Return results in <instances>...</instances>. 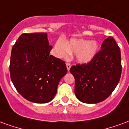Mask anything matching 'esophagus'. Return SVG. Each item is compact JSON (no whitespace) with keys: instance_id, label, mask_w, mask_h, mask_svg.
I'll return each mask as SVG.
<instances>
[{"instance_id":"1","label":"esophagus","mask_w":129,"mask_h":129,"mask_svg":"<svg viewBox=\"0 0 129 129\" xmlns=\"http://www.w3.org/2000/svg\"><path fill=\"white\" fill-rule=\"evenodd\" d=\"M66 66H67V70L69 71V70H70V68H71V64L67 63L66 64Z\"/></svg>"}]
</instances>
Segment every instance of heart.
I'll return each instance as SVG.
<instances>
[{"mask_svg":"<svg viewBox=\"0 0 129 129\" xmlns=\"http://www.w3.org/2000/svg\"><path fill=\"white\" fill-rule=\"evenodd\" d=\"M99 49L96 41L72 38L65 43L57 40L54 46L55 55L60 58L67 59L69 55L76 54V60L82 64H86L93 60Z\"/></svg>","mask_w":129,"mask_h":129,"instance_id":"b5f03b06","label":"heart"}]
</instances>
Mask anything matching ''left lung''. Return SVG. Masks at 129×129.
I'll return each mask as SVG.
<instances>
[{"mask_svg":"<svg viewBox=\"0 0 129 129\" xmlns=\"http://www.w3.org/2000/svg\"><path fill=\"white\" fill-rule=\"evenodd\" d=\"M101 50L87 64L72 66L75 78V94L82 102L96 104L112 93L122 74L120 49L113 38L103 41Z\"/></svg>","mask_w":129,"mask_h":129,"instance_id":"1","label":"left lung"}]
</instances>
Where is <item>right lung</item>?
Here are the masks:
<instances>
[{"mask_svg":"<svg viewBox=\"0 0 129 129\" xmlns=\"http://www.w3.org/2000/svg\"><path fill=\"white\" fill-rule=\"evenodd\" d=\"M47 33L22 34L13 46L9 72L17 91L30 102H50L67 72L65 62L49 55Z\"/></svg>","mask_w":129,"mask_h":129,"instance_id":"1","label":"right lung"}]
</instances>
